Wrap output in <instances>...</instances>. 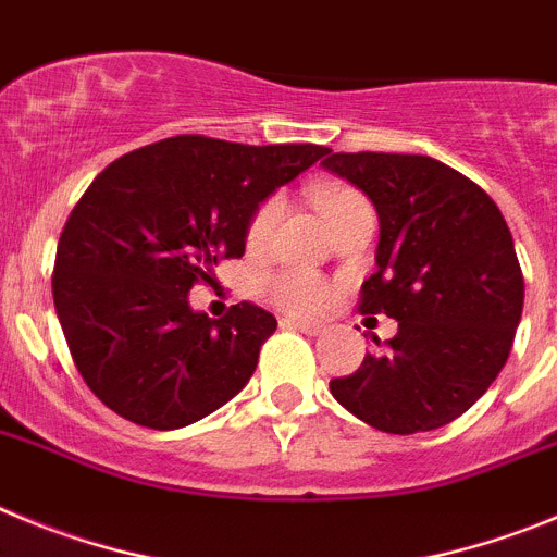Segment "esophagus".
Segmentation results:
<instances>
[{"instance_id":"obj_1","label":"esophagus","mask_w":557,"mask_h":557,"mask_svg":"<svg viewBox=\"0 0 557 557\" xmlns=\"http://www.w3.org/2000/svg\"><path fill=\"white\" fill-rule=\"evenodd\" d=\"M283 327L302 330L305 335H319V333H322V324H315V322H302V319H283Z\"/></svg>"}]
</instances>
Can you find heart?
<instances>
[{"label":"heart","instance_id":"1","mask_svg":"<svg viewBox=\"0 0 557 557\" xmlns=\"http://www.w3.org/2000/svg\"><path fill=\"white\" fill-rule=\"evenodd\" d=\"M358 202H366V199L358 191H352V188H344V185H322L315 191V205L324 213V219H333L335 213L352 208ZM283 197H269L267 202H260V208L255 210L247 227L249 247L260 249L272 242L274 230H277L280 219H283ZM267 290L274 305L290 310V313H319L330 302L327 285L308 272L274 274L267 283Z\"/></svg>","mask_w":557,"mask_h":557}]
</instances>
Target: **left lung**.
I'll return each mask as SVG.
<instances>
[{"instance_id":"8db88e82","label":"left lung","mask_w":557,"mask_h":557,"mask_svg":"<svg viewBox=\"0 0 557 557\" xmlns=\"http://www.w3.org/2000/svg\"><path fill=\"white\" fill-rule=\"evenodd\" d=\"M322 166L377 210V272L358 310L399 322L330 391L383 433L444 428L483 397L513 347L524 305L513 235L478 183L428 154L335 152Z\"/></svg>"}]
</instances>
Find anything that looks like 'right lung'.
<instances>
[{
	"instance_id": "right-lung-1",
	"label": "right lung",
	"mask_w": 557,
	"mask_h": 557,
	"mask_svg": "<svg viewBox=\"0 0 557 557\" xmlns=\"http://www.w3.org/2000/svg\"><path fill=\"white\" fill-rule=\"evenodd\" d=\"M327 152L174 135L97 174L60 233L52 297L77 372L110 410L177 430L249 383L277 319L252 302L208 319L188 290L242 258L260 202Z\"/></svg>"
}]
</instances>
